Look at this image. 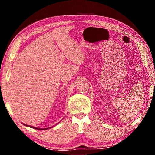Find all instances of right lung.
<instances>
[{"label":"right lung","instance_id":"right-lung-1","mask_svg":"<svg viewBox=\"0 0 155 155\" xmlns=\"http://www.w3.org/2000/svg\"><path fill=\"white\" fill-rule=\"evenodd\" d=\"M23 124L25 125V126H27V127H29V126H28V125L25 124ZM30 127L33 128H35V129H38V130H45V129H48V128H51V127H48V128H37V127Z\"/></svg>","mask_w":155,"mask_h":155}]
</instances>
